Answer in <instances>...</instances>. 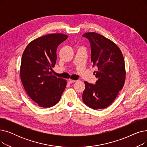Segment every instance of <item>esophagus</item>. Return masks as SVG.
Here are the masks:
<instances>
[{
	"mask_svg": "<svg viewBox=\"0 0 147 147\" xmlns=\"http://www.w3.org/2000/svg\"><path fill=\"white\" fill-rule=\"evenodd\" d=\"M76 80H71V79H68V83L69 84H71V83H74L76 82Z\"/></svg>",
	"mask_w": 147,
	"mask_h": 147,
	"instance_id": "34e87169",
	"label": "esophagus"
}]
</instances>
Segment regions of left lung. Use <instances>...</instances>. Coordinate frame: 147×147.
Masks as SVG:
<instances>
[{
	"instance_id": "left-lung-1",
	"label": "left lung",
	"mask_w": 147,
	"mask_h": 147,
	"mask_svg": "<svg viewBox=\"0 0 147 147\" xmlns=\"http://www.w3.org/2000/svg\"><path fill=\"white\" fill-rule=\"evenodd\" d=\"M82 36L90 45L92 67L98 68L94 74L97 79L95 84L84 82L83 101L92 109H103L113 103L124 86V58L118 46L104 36L94 32Z\"/></svg>"
}]
</instances>
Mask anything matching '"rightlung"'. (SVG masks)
<instances>
[{
    "mask_svg": "<svg viewBox=\"0 0 147 147\" xmlns=\"http://www.w3.org/2000/svg\"><path fill=\"white\" fill-rule=\"evenodd\" d=\"M68 36L51 34L31 42L23 52L20 76L27 94L33 101L44 108L56 105L64 91L67 82L52 74L57 61L58 45Z\"/></svg>",
    "mask_w": 147,
    "mask_h": 147,
    "instance_id": "add662e5",
    "label": "right lung"
}]
</instances>
